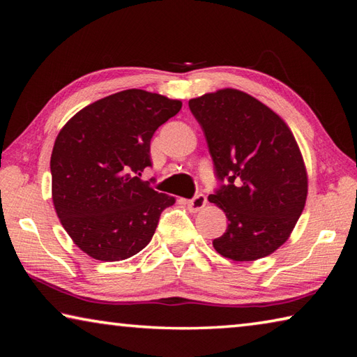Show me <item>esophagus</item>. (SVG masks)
Returning a JSON list of instances; mask_svg holds the SVG:
<instances>
[{
	"label": "esophagus",
	"mask_w": 357,
	"mask_h": 357,
	"mask_svg": "<svg viewBox=\"0 0 357 357\" xmlns=\"http://www.w3.org/2000/svg\"><path fill=\"white\" fill-rule=\"evenodd\" d=\"M207 204V198L204 195H196L193 199L187 201V208L192 211V213H198V211H201L204 207H206Z\"/></svg>",
	"instance_id": "34e87169"
}]
</instances>
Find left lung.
I'll return each instance as SVG.
<instances>
[{
	"label": "left lung",
	"mask_w": 357,
	"mask_h": 357,
	"mask_svg": "<svg viewBox=\"0 0 357 357\" xmlns=\"http://www.w3.org/2000/svg\"><path fill=\"white\" fill-rule=\"evenodd\" d=\"M188 107L206 135L218 178L227 183L208 196L229 219L215 250L236 262L275 253L290 238L308 193L305 162L290 127L238 89L193 98Z\"/></svg>",
	"instance_id": "obj_1"
}]
</instances>
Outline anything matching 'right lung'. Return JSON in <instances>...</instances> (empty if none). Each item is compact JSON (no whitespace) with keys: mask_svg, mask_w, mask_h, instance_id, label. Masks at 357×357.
Wrapping results in <instances>:
<instances>
[{"mask_svg":"<svg viewBox=\"0 0 357 357\" xmlns=\"http://www.w3.org/2000/svg\"><path fill=\"white\" fill-rule=\"evenodd\" d=\"M183 107L141 89L101 98L59 130L50 156L52 199L75 245L116 262L151 241L162 210L176 199L139 176L151 165L150 139Z\"/></svg>","mask_w":357,"mask_h":357,"instance_id":"right-lung-1","label":"right lung"}]
</instances>
